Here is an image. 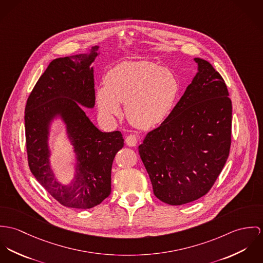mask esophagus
I'll return each mask as SVG.
<instances>
[{"instance_id":"obj_1","label":"esophagus","mask_w":263,"mask_h":263,"mask_svg":"<svg viewBox=\"0 0 263 263\" xmlns=\"http://www.w3.org/2000/svg\"><path fill=\"white\" fill-rule=\"evenodd\" d=\"M126 144L128 146H131V147H133V146L136 145L137 144V137H136V135H133V134H130V135H128L127 137H126Z\"/></svg>"}]
</instances>
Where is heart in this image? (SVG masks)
Segmentation results:
<instances>
[{
	"instance_id": "obj_1",
	"label": "heart",
	"mask_w": 263,
	"mask_h": 263,
	"mask_svg": "<svg viewBox=\"0 0 263 263\" xmlns=\"http://www.w3.org/2000/svg\"><path fill=\"white\" fill-rule=\"evenodd\" d=\"M97 89V103L104 117L121 115L125 104L128 121L140 129L162 123L175 106L179 85L175 74L150 61H124L113 67Z\"/></svg>"
}]
</instances>
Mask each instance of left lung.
Segmentation results:
<instances>
[{"mask_svg":"<svg viewBox=\"0 0 263 263\" xmlns=\"http://www.w3.org/2000/svg\"><path fill=\"white\" fill-rule=\"evenodd\" d=\"M198 72L162 124L146 135L139 154L157 199L173 205L204 196L221 174L231 145L232 102L210 62Z\"/></svg>","mask_w":263,"mask_h":263,"instance_id":"1","label":"left lung"}]
</instances>
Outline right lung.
<instances>
[{"label": "right lung", "mask_w": 263, "mask_h": 263, "mask_svg": "<svg viewBox=\"0 0 263 263\" xmlns=\"http://www.w3.org/2000/svg\"><path fill=\"white\" fill-rule=\"evenodd\" d=\"M99 46L88 53L52 60L32 89L25 108V134L30 171L62 205L90 209L111 194L115 155L124 146L120 131L102 132L84 111L95 107L93 68ZM57 117L66 124L76 155L75 177L59 183L51 168L50 125Z\"/></svg>", "instance_id": "add662e5"}]
</instances>
